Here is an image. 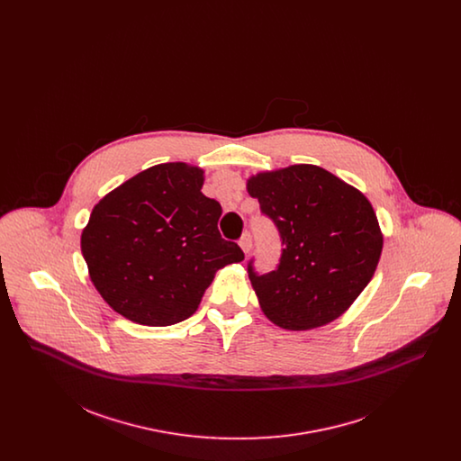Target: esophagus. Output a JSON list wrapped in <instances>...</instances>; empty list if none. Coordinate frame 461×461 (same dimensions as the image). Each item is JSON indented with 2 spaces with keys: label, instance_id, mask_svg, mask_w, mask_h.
Segmentation results:
<instances>
[{
  "label": "esophagus",
  "instance_id": "1",
  "mask_svg": "<svg viewBox=\"0 0 461 461\" xmlns=\"http://www.w3.org/2000/svg\"><path fill=\"white\" fill-rule=\"evenodd\" d=\"M239 243H240L241 250L245 254H250V250H252V237H250V233H245Z\"/></svg>",
  "mask_w": 461,
  "mask_h": 461
}]
</instances>
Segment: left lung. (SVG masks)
<instances>
[{
  "mask_svg": "<svg viewBox=\"0 0 461 461\" xmlns=\"http://www.w3.org/2000/svg\"><path fill=\"white\" fill-rule=\"evenodd\" d=\"M247 192L275 221L285 247L267 275L254 273L249 263L267 320L301 331L342 316L370 284L384 247L370 200L312 164L252 175Z\"/></svg>",
  "mask_w": 461,
  "mask_h": 461,
  "instance_id": "8db88e82",
  "label": "left lung"
}]
</instances>
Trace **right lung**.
<instances>
[{
  "mask_svg": "<svg viewBox=\"0 0 461 461\" xmlns=\"http://www.w3.org/2000/svg\"><path fill=\"white\" fill-rule=\"evenodd\" d=\"M203 169L149 167L102 198L81 235L91 282L126 320L169 327L190 318L216 271L243 261L221 239L220 202L205 197Z\"/></svg>",
  "mask_w": 461,
  "mask_h": 461,
  "instance_id": "add662e5",
  "label": "right lung"
}]
</instances>
